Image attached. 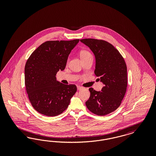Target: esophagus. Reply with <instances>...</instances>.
<instances>
[{
  "label": "esophagus",
  "mask_w": 156,
  "mask_h": 156,
  "mask_svg": "<svg viewBox=\"0 0 156 156\" xmlns=\"http://www.w3.org/2000/svg\"><path fill=\"white\" fill-rule=\"evenodd\" d=\"M83 87H80V86H77V89L78 90H81V89H83Z\"/></svg>",
  "instance_id": "1"
}]
</instances>
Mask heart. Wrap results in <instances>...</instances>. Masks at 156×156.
Returning a JSON list of instances; mask_svg holds the SVG:
<instances>
[{
    "label": "heart",
    "mask_w": 156,
    "mask_h": 156,
    "mask_svg": "<svg viewBox=\"0 0 156 156\" xmlns=\"http://www.w3.org/2000/svg\"><path fill=\"white\" fill-rule=\"evenodd\" d=\"M80 57H81V58L82 59H84L85 58H87V57H88L89 56H91L90 53L88 51L86 50H81L80 52Z\"/></svg>",
    "instance_id": "obj_1"
}]
</instances>
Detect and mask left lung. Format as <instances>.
<instances>
[{"label":"left lung","instance_id":"1","mask_svg":"<svg viewBox=\"0 0 156 156\" xmlns=\"http://www.w3.org/2000/svg\"><path fill=\"white\" fill-rule=\"evenodd\" d=\"M94 52L96 65L95 74L104 84L101 91L92 88L89 99L85 102L93 113L104 116L117 109L126 93L127 86V67L119 51L111 43L102 40H80Z\"/></svg>","mask_w":156,"mask_h":156}]
</instances>
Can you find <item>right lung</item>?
I'll return each mask as SVG.
<instances>
[{
  "label": "right lung",
  "mask_w": 156,
  "mask_h": 156,
  "mask_svg": "<svg viewBox=\"0 0 156 156\" xmlns=\"http://www.w3.org/2000/svg\"><path fill=\"white\" fill-rule=\"evenodd\" d=\"M79 41H45L27 59L24 68L26 89L30 103L38 113L55 116L68 108L76 87L57 81L55 76L65 69L68 55Z\"/></svg>",
  "instance_id": "1"
}]
</instances>
